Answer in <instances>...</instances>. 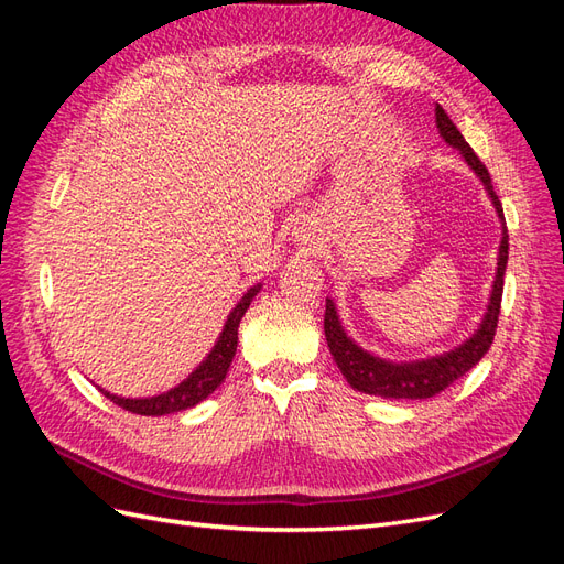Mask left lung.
Returning a JSON list of instances; mask_svg holds the SVG:
<instances>
[{
	"label": "left lung",
	"instance_id": "obj_1",
	"mask_svg": "<svg viewBox=\"0 0 564 564\" xmlns=\"http://www.w3.org/2000/svg\"><path fill=\"white\" fill-rule=\"evenodd\" d=\"M435 124L442 139L447 145L456 148L460 158L473 169L475 176L482 181L485 191L497 209V216L501 220V245H499V259H497V272H494V284L489 292L487 313L482 315V322L477 324V329L458 344L456 348L421 357V360H409V362H395L386 360V357L373 355L357 346L355 340L346 334L344 324L338 319L336 303L327 299V311H324V336H327L329 352L334 355V362L338 365L340 373H344L346 381L360 392L367 395H379L386 400H425L433 398L437 392L452 386L456 379L464 377L477 362L482 360L485 352L489 350L494 334H497V322L501 313V294H503V275H506V263H508V230H506V218L501 202L494 193V185L489 178L487 166L475 155L473 148L466 143L464 135L456 129V124L449 119V115L440 106L435 108Z\"/></svg>",
	"mask_w": 564,
	"mask_h": 564
}]
</instances>
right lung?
<instances>
[{
	"label": "right lung",
	"instance_id": "obj_1",
	"mask_svg": "<svg viewBox=\"0 0 564 564\" xmlns=\"http://www.w3.org/2000/svg\"><path fill=\"white\" fill-rule=\"evenodd\" d=\"M259 292H261V284H253L251 289H247V294L237 301V305L230 311L224 329H220L209 355L204 357V360L193 369V373H187V379H183L172 390L160 392V395H152V398H119L104 388H98V390L104 392L106 398H110L117 406H122V409H127V412L141 414V416L174 414V412H183V409H191V406L199 404L202 400H207L226 379V373H228L230 362L235 357V350H237V329H240V319L245 317L253 296Z\"/></svg>",
	"mask_w": 564,
	"mask_h": 564
}]
</instances>
